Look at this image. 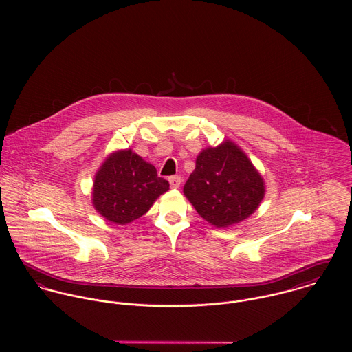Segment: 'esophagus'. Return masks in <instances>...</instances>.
I'll use <instances>...</instances> for the list:
<instances>
[{
    "instance_id": "1",
    "label": "esophagus",
    "mask_w": 352,
    "mask_h": 352,
    "mask_svg": "<svg viewBox=\"0 0 352 352\" xmlns=\"http://www.w3.org/2000/svg\"><path fill=\"white\" fill-rule=\"evenodd\" d=\"M169 184H170L172 188H179L180 184H182V177L177 176V175L170 176V177H169Z\"/></svg>"
}]
</instances>
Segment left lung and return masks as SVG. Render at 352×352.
<instances>
[{"mask_svg":"<svg viewBox=\"0 0 352 352\" xmlns=\"http://www.w3.org/2000/svg\"><path fill=\"white\" fill-rule=\"evenodd\" d=\"M184 195L201 218L226 228L248 218L264 197V183L233 142L201 151L184 184Z\"/></svg>","mask_w":352,"mask_h":352,"instance_id":"1","label":"left lung"}]
</instances>
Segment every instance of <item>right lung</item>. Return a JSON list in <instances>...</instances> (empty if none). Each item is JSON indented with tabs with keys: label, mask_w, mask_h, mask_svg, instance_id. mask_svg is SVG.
<instances>
[{
	"label": "right lung",
	"mask_w": 352,
	"mask_h": 352,
	"mask_svg": "<svg viewBox=\"0 0 352 352\" xmlns=\"http://www.w3.org/2000/svg\"><path fill=\"white\" fill-rule=\"evenodd\" d=\"M169 190L155 168L131 151L111 154L94 184V204L101 215L118 225L142 217L154 201Z\"/></svg>",
	"instance_id": "add662e5"
}]
</instances>
